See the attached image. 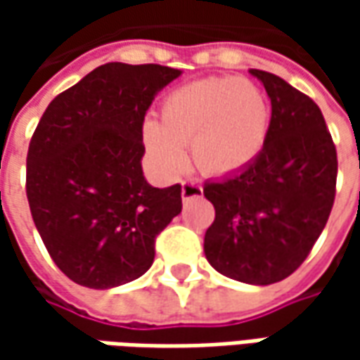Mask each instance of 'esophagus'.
Wrapping results in <instances>:
<instances>
[{"mask_svg":"<svg viewBox=\"0 0 360 360\" xmlns=\"http://www.w3.org/2000/svg\"><path fill=\"white\" fill-rule=\"evenodd\" d=\"M202 196V186L198 182L188 180L182 184V200H190V198H198Z\"/></svg>","mask_w":360,"mask_h":360,"instance_id":"esophagus-1","label":"esophagus"}]
</instances>
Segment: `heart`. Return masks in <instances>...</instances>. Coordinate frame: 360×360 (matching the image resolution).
<instances>
[{
	"label": "heart",
	"instance_id": "b5f03b06",
	"mask_svg": "<svg viewBox=\"0 0 360 360\" xmlns=\"http://www.w3.org/2000/svg\"><path fill=\"white\" fill-rule=\"evenodd\" d=\"M160 120H146L142 138L166 176L186 166V144L202 172L230 174L260 154L269 108L264 96L246 79H202L170 91Z\"/></svg>",
	"mask_w": 360,
	"mask_h": 360
}]
</instances>
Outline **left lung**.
Wrapping results in <instances>:
<instances>
[{"mask_svg":"<svg viewBox=\"0 0 360 360\" xmlns=\"http://www.w3.org/2000/svg\"><path fill=\"white\" fill-rule=\"evenodd\" d=\"M269 94L266 140L246 168L204 184L216 218L204 255L246 284L284 281L304 262L335 202L337 148L321 108L283 77L250 70Z\"/></svg>","mask_w":360,"mask_h":360,"instance_id":"1","label":"left lung"}]
</instances>
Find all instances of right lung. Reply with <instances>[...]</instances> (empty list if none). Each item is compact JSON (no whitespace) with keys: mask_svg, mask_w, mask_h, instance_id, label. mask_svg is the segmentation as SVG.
Returning <instances> with one entry per match:
<instances>
[{"mask_svg":"<svg viewBox=\"0 0 360 360\" xmlns=\"http://www.w3.org/2000/svg\"><path fill=\"white\" fill-rule=\"evenodd\" d=\"M180 70L104 63L56 96L27 150L25 192L35 229L68 278L114 288L142 276L154 242L182 210V186L142 172L148 108Z\"/></svg>","mask_w":360,"mask_h":360,"instance_id":"add662e5","label":"right lung"}]
</instances>
